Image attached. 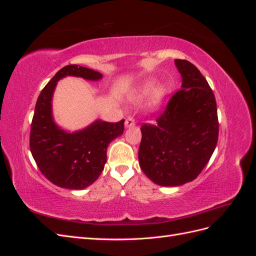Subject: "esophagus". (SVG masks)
Here are the masks:
<instances>
[{
    "label": "esophagus",
    "instance_id": "34e87169",
    "mask_svg": "<svg viewBox=\"0 0 256 256\" xmlns=\"http://www.w3.org/2000/svg\"><path fill=\"white\" fill-rule=\"evenodd\" d=\"M136 125V122L134 120L131 118V116H129V118H127V120H125V127L126 128H130V127H134Z\"/></svg>",
    "mask_w": 256,
    "mask_h": 256
}]
</instances>
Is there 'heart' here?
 <instances>
[{"label": "heart", "mask_w": 256, "mask_h": 256, "mask_svg": "<svg viewBox=\"0 0 256 256\" xmlns=\"http://www.w3.org/2000/svg\"><path fill=\"white\" fill-rule=\"evenodd\" d=\"M154 83H156V81H154V80L145 81L140 86V90H138V94L132 98L134 102H140L141 100L147 94H148V92L154 88ZM166 95V90L164 86H162V85H158V86L154 88V90L152 91V94H150V102H148L150 109L154 110V109H157L158 106H160L162 102H164Z\"/></svg>", "instance_id": "heart-1"}]
</instances>
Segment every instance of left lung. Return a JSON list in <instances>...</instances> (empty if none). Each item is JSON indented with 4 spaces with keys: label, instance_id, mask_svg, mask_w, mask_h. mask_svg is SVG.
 I'll use <instances>...</instances> for the list:
<instances>
[{
    "label": "left lung",
    "instance_id": "1",
    "mask_svg": "<svg viewBox=\"0 0 256 256\" xmlns=\"http://www.w3.org/2000/svg\"><path fill=\"white\" fill-rule=\"evenodd\" d=\"M182 76L176 92L157 120L144 124L138 164L152 182L177 187L192 182L208 164L218 142L219 122L214 92L198 69L175 60Z\"/></svg>",
    "mask_w": 256,
    "mask_h": 256
}]
</instances>
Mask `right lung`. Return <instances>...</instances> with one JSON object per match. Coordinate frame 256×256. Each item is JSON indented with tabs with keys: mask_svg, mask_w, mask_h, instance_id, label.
<instances>
[{
	"mask_svg": "<svg viewBox=\"0 0 256 256\" xmlns=\"http://www.w3.org/2000/svg\"><path fill=\"white\" fill-rule=\"evenodd\" d=\"M98 81L102 74L78 65H68L48 82L37 99L30 126V148L42 175L58 187L82 190L96 182L106 162L108 145L124 132V120H97L81 130L67 131L56 125L52 98L58 82L65 76Z\"/></svg>",
	"mask_w": 256,
	"mask_h": 256,
	"instance_id": "1",
	"label": "right lung"
}]
</instances>
